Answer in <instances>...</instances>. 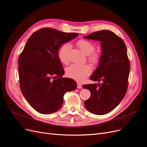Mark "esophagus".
I'll return each instance as SVG.
<instances>
[{
    "label": "esophagus",
    "instance_id": "34e87169",
    "mask_svg": "<svg viewBox=\"0 0 147 147\" xmlns=\"http://www.w3.org/2000/svg\"><path fill=\"white\" fill-rule=\"evenodd\" d=\"M77 88H78V89H82V84L78 83H77Z\"/></svg>",
    "mask_w": 147,
    "mask_h": 147
}]
</instances>
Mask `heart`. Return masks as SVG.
Segmentation results:
<instances>
[{"label": "heart", "instance_id": "heart-1", "mask_svg": "<svg viewBox=\"0 0 147 147\" xmlns=\"http://www.w3.org/2000/svg\"><path fill=\"white\" fill-rule=\"evenodd\" d=\"M77 45L81 51L88 55V60L92 64H96L99 61V56L96 53H93L95 50L94 44L86 40H80L77 43ZM71 50V45L69 43H65L62 46L58 51V57L60 61L64 64L69 62V55ZM91 72V68L88 65L72 64L66 70V75L69 78L82 81L84 77H87Z\"/></svg>", "mask_w": 147, "mask_h": 147}]
</instances>
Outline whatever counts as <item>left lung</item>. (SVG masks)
Segmentation results:
<instances>
[{"instance_id": "1", "label": "left lung", "mask_w": 147, "mask_h": 147, "mask_svg": "<svg viewBox=\"0 0 147 147\" xmlns=\"http://www.w3.org/2000/svg\"><path fill=\"white\" fill-rule=\"evenodd\" d=\"M84 38L100 42L102 53L99 66L90 80L102 82L97 83L98 84L83 86L91 92L90 97L84 102V107L93 114L105 115L116 107L126 93L131 67L127 48L121 38L108 30L92 32Z\"/></svg>"}]
</instances>
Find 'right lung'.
<instances>
[{
    "instance_id": "obj_1",
    "label": "right lung",
    "mask_w": 147,
    "mask_h": 147,
    "mask_svg": "<svg viewBox=\"0 0 147 147\" xmlns=\"http://www.w3.org/2000/svg\"><path fill=\"white\" fill-rule=\"evenodd\" d=\"M78 35L46 28L33 33L26 42L18 58L20 88L26 100L38 112H56L63 105L65 93L77 88L73 79L63 78L64 70L58 50Z\"/></svg>"
}]
</instances>
